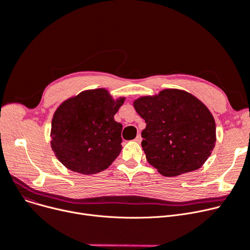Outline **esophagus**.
I'll use <instances>...</instances> for the list:
<instances>
[{
  "instance_id": "obj_1",
  "label": "esophagus",
  "mask_w": 250,
  "mask_h": 250,
  "mask_svg": "<svg viewBox=\"0 0 250 250\" xmlns=\"http://www.w3.org/2000/svg\"><path fill=\"white\" fill-rule=\"evenodd\" d=\"M141 140H142V137H141V135H140V134H138V135L136 136V138H135V141H136V142H138V143H140V142H141Z\"/></svg>"
}]
</instances>
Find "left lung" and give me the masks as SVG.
<instances>
[{"label":"left lung","mask_w":250,"mask_h":250,"mask_svg":"<svg viewBox=\"0 0 250 250\" xmlns=\"http://www.w3.org/2000/svg\"><path fill=\"white\" fill-rule=\"evenodd\" d=\"M134 108L146 123L141 145L146 159L161 174L174 177L200 168L216 142L212 114L196 97L181 90H164L142 97Z\"/></svg>","instance_id":"1"}]
</instances>
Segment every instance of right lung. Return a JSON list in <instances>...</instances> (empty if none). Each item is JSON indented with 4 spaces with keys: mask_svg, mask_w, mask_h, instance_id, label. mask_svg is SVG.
Listing matches in <instances>:
<instances>
[{
    "mask_svg": "<svg viewBox=\"0 0 250 250\" xmlns=\"http://www.w3.org/2000/svg\"><path fill=\"white\" fill-rule=\"evenodd\" d=\"M124 98L114 101L104 89L85 91L60 106L51 122V147L72 171L106 169L122 149V125L114 115Z\"/></svg>",
    "mask_w": 250,
    "mask_h": 250,
    "instance_id": "obj_1",
    "label": "right lung"
}]
</instances>
